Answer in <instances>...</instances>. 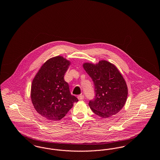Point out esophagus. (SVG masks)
<instances>
[{"instance_id": "1", "label": "esophagus", "mask_w": 160, "mask_h": 160, "mask_svg": "<svg viewBox=\"0 0 160 160\" xmlns=\"http://www.w3.org/2000/svg\"><path fill=\"white\" fill-rule=\"evenodd\" d=\"M84 98V96L83 95H80L78 96V99H83Z\"/></svg>"}]
</instances>
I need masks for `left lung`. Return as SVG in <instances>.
<instances>
[{"label": "left lung", "instance_id": "1", "mask_svg": "<svg viewBox=\"0 0 160 160\" xmlns=\"http://www.w3.org/2000/svg\"><path fill=\"white\" fill-rule=\"evenodd\" d=\"M83 68L95 87V97L89 102L93 112L104 118L117 114L128 96L127 85L119 70L106 61L95 65L84 63Z\"/></svg>", "mask_w": 160, "mask_h": 160}]
</instances>
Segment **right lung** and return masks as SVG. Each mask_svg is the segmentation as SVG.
Returning a JSON list of instances; mask_svg holds the SVG:
<instances>
[{
  "instance_id": "right-lung-1",
  "label": "right lung",
  "mask_w": 160,
  "mask_h": 160,
  "mask_svg": "<svg viewBox=\"0 0 160 160\" xmlns=\"http://www.w3.org/2000/svg\"><path fill=\"white\" fill-rule=\"evenodd\" d=\"M69 64L62 56L52 58L42 65L32 81V104L38 113L48 120H61L78 101L71 94L63 78Z\"/></svg>"
}]
</instances>
